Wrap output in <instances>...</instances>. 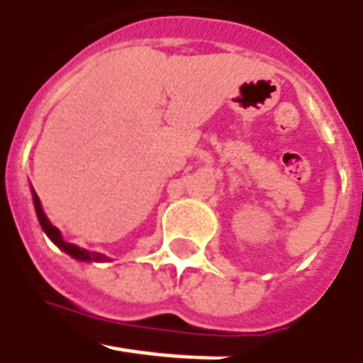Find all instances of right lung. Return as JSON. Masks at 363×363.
I'll use <instances>...</instances> for the list:
<instances>
[{
  "mask_svg": "<svg viewBox=\"0 0 363 363\" xmlns=\"http://www.w3.org/2000/svg\"><path fill=\"white\" fill-rule=\"evenodd\" d=\"M32 194H33V206H35V215H38V220H40V225H42V229L44 233L54 241V243L62 249V251H66L69 257H74V259H78V261H98V263H102V261H108L106 255H102V253H92V251H86V249H80L78 245H72V243H66L64 239H62V233L60 229H56L50 219L45 217L44 208H42V203H40V199H38V194L35 191L32 189Z\"/></svg>",
  "mask_w": 363,
  "mask_h": 363,
  "instance_id": "right-lung-1",
  "label": "right lung"
}]
</instances>
